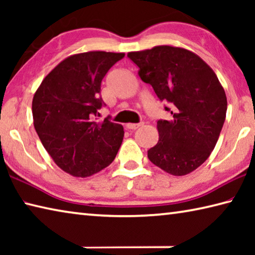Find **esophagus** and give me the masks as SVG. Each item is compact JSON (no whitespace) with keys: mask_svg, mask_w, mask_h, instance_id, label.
I'll use <instances>...</instances> for the list:
<instances>
[{"mask_svg":"<svg viewBox=\"0 0 255 255\" xmlns=\"http://www.w3.org/2000/svg\"><path fill=\"white\" fill-rule=\"evenodd\" d=\"M143 126V124L139 123V124H127L126 127L128 129H132V130H135V129H138L139 127Z\"/></svg>","mask_w":255,"mask_h":255,"instance_id":"34e87169","label":"esophagus"}]
</instances>
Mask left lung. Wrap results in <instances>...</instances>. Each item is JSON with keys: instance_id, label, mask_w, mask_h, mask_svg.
<instances>
[{"instance_id": "8db88e82", "label": "left lung", "mask_w": 255, "mask_h": 255, "mask_svg": "<svg viewBox=\"0 0 255 255\" xmlns=\"http://www.w3.org/2000/svg\"><path fill=\"white\" fill-rule=\"evenodd\" d=\"M141 81L159 100L170 102L172 117L158 120V141L149 161L172 175L191 173L215 148L226 118L227 99L217 75L197 54L181 47L155 46L130 51Z\"/></svg>"}]
</instances>
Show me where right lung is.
<instances>
[{
  "mask_svg": "<svg viewBox=\"0 0 255 255\" xmlns=\"http://www.w3.org/2000/svg\"><path fill=\"white\" fill-rule=\"evenodd\" d=\"M124 53L86 51L62 60L32 99L33 126L47 152L64 172L86 178L110 165L124 139V127L106 118L101 82Z\"/></svg>",
  "mask_w": 255,
  "mask_h": 255,
  "instance_id": "obj_1",
  "label": "right lung"
}]
</instances>
